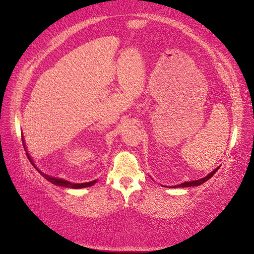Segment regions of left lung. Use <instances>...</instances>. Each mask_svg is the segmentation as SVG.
Here are the masks:
<instances>
[{"instance_id":"left-lung-1","label":"left lung","mask_w":254,"mask_h":254,"mask_svg":"<svg viewBox=\"0 0 254 254\" xmlns=\"http://www.w3.org/2000/svg\"><path fill=\"white\" fill-rule=\"evenodd\" d=\"M217 170L218 168H216V170H214L211 174H209L207 175L206 177H204V178H201V179H199V180H195V181H188V182H184V183H181V184H179V186H177L176 188H186V187H195V186H200V184H202V183H204L206 180H209L211 177L217 172Z\"/></svg>"}]
</instances>
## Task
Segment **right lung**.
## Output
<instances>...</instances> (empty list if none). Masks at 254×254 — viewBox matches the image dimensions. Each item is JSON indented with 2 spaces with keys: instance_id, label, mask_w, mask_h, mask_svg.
I'll return each instance as SVG.
<instances>
[{
  "instance_id": "obj_1",
  "label": "right lung",
  "mask_w": 254,
  "mask_h": 254,
  "mask_svg": "<svg viewBox=\"0 0 254 254\" xmlns=\"http://www.w3.org/2000/svg\"><path fill=\"white\" fill-rule=\"evenodd\" d=\"M27 155V158L29 159V161L30 162L33 163V161H32V159L29 158V156H28V153H26ZM33 165H34V163H33ZM39 173L44 177L45 179L47 180H49L50 182H52L53 184H55V186H60V187H64V188H71V189H81V188H88V187H91V186H93V184H95L96 183V180H94V181H91V182H86V183H71V182H68V181H66V180H64V179H59V178H53V177H51V176H48V175H45V174H43L42 172H40L39 171Z\"/></svg>"
}]
</instances>
